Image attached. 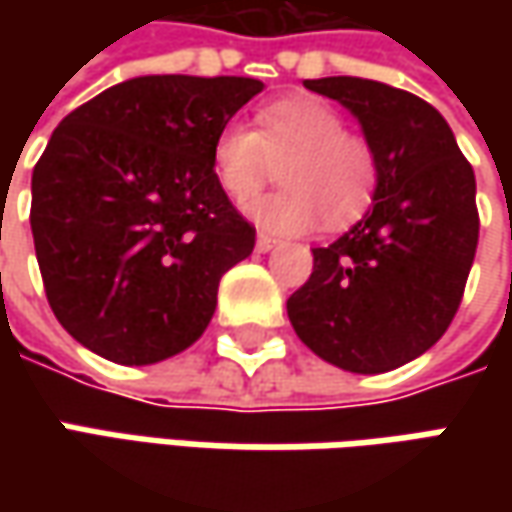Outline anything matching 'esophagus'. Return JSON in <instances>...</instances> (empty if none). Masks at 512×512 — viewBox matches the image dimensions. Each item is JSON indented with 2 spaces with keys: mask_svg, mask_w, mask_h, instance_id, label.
Listing matches in <instances>:
<instances>
[{
  "mask_svg": "<svg viewBox=\"0 0 512 512\" xmlns=\"http://www.w3.org/2000/svg\"><path fill=\"white\" fill-rule=\"evenodd\" d=\"M276 245H279V239L270 236V233H259V236H256V250H259V253H267V250H273Z\"/></svg>",
  "mask_w": 512,
  "mask_h": 512,
  "instance_id": "34e87169",
  "label": "esophagus"
}]
</instances>
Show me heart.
Returning a JSON list of instances; mask_svg holds the SVG:
<instances>
[{"label": "heart", "instance_id": "1", "mask_svg": "<svg viewBox=\"0 0 512 512\" xmlns=\"http://www.w3.org/2000/svg\"><path fill=\"white\" fill-rule=\"evenodd\" d=\"M279 165L282 190L245 213L273 233L342 227L370 205L379 185L373 142L344 128V116L319 96H285L256 110V128L230 122L216 133L210 168L230 202L253 199Z\"/></svg>", "mask_w": 512, "mask_h": 512}]
</instances>
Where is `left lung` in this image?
Instances as JSON below:
<instances>
[{
  "label": "left lung",
  "mask_w": 512,
  "mask_h": 512,
  "mask_svg": "<svg viewBox=\"0 0 512 512\" xmlns=\"http://www.w3.org/2000/svg\"><path fill=\"white\" fill-rule=\"evenodd\" d=\"M342 102L379 153L373 210L287 299L296 336L350 373H384L422 356L462 305L479 245L476 176L442 113L407 90L359 76L307 79Z\"/></svg>",
  "instance_id": "1"
}]
</instances>
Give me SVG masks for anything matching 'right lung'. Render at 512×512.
Here are the masks:
<instances>
[{
  "label": "right lung",
  "mask_w": 512,
  "mask_h": 512,
  "mask_svg": "<svg viewBox=\"0 0 512 512\" xmlns=\"http://www.w3.org/2000/svg\"><path fill=\"white\" fill-rule=\"evenodd\" d=\"M265 88L250 76H139L53 130L33 168L30 230L59 325L119 364L196 342L256 227L210 168L216 133Z\"/></svg>",
  "instance_id": "1"
}]
</instances>
